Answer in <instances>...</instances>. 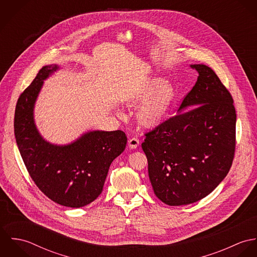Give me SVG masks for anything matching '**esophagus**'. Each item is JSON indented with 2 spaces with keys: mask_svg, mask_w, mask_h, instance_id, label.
Segmentation results:
<instances>
[{
  "mask_svg": "<svg viewBox=\"0 0 257 257\" xmlns=\"http://www.w3.org/2000/svg\"><path fill=\"white\" fill-rule=\"evenodd\" d=\"M140 146V140L137 139V138H132L128 140V147L133 149L137 148V147Z\"/></svg>",
  "mask_w": 257,
  "mask_h": 257,
  "instance_id": "1",
  "label": "esophagus"
}]
</instances>
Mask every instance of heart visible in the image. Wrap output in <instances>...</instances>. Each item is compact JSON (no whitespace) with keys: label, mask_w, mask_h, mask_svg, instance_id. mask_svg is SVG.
<instances>
[{"label":"heart","mask_w":257,"mask_h":257,"mask_svg":"<svg viewBox=\"0 0 257 257\" xmlns=\"http://www.w3.org/2000/svg\"><path fill=\"white\" fill-rule=\"evenodd\" d=\"M176 97L174 88L163 79H152L145 87L140 99L145 103L138 112L139 121L145 126H155L163 121Z\"/></svg>","instance_id":"heart-1"}]
</instances>
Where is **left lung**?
Wrapping results in <instances>:
<instances>
[{
    "label": "left lung",
    "mask_w": 257,
    "mask_h": 257,
    "mask_svg": "<svg viewBox=\"0 0 257 257\" xmlns=\"http://www.w3.org/2000/svg\"><path fill=\"white\" fill-rule=\"evenodd\" d=\"M191 67L199 76L179 113L146 133L142 145L154 194L169 206L208 196L228 173L235 151L236 113L229 91L209 66Z\"/></svg>",
    "instance_id": "obj_1"
}]
</instances>
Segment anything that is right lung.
Listing matches in <instances>:
<instances>
[{
    "label": "right lung",
    "instance_id": "right-lung-1",
    "mask_svg": "<svg viewBox=\"0 0 257 257\" xmlns=\"http://www.w3.org/2000/svg\"><path fill=\"white\" fill-rule=\"evenodd\" d=\"M56 65L43 66L19 97L15 110V137L27 170L37 188L51 201L81 208L103 191L110 163L125 148L122 131L90 132L69 146L46 143L37 133L34 105L42 82Z\"/></svg>",
    "mask_w": 257,
    "mask_h": 257
}]
</instances>
